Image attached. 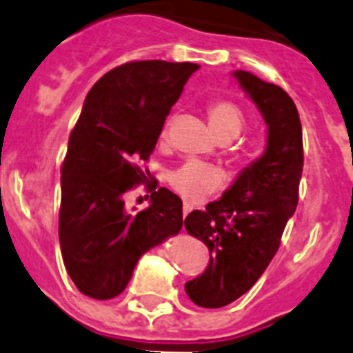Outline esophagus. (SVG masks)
I'll return each instance as SVG.
<instances>
[{
    "label": "esophagus",
    "mask_w": 353,
    "mask_h": 353,
    "mask_svg": "<svg viewBox=\"0 0 353 353\" xmlns=\"http://www.w3.org/2000/svg\"><path fill=\"white\" fill-rule=\"evenodd\" d=\"M192 209H193V207H192V205H190V203H184V205H183V216H184V217H186V216H188V214L192 212Z\"/></svg>",
    "instance_id": "esophagus-1"
}]
</instances>
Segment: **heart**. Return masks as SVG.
I'll return each instance as SVG.
<instances>
[{
	"mask_svg": "<svg viewBox=\"0 0 353 353\" xmlns=\"http://www.w3.org/2000/svg\"><path fill=\"white\" fill-rule=\"evenodd\" d=\"M207 118L212 132L217 139L230 141L240 136L245 127V117L242 110L232 101H217L210 104L207 110ZM167 130H163V136ZM170 186L192 203L202 202L203 199L219 190L223 184L221 172L214 167L202 165V163H184L177 170H174L169 177Z\"/></svg>",
	"mask_w": 353,
	"mask_h": 353,
	"instance_id": "b5f03b06",
	"label": "heart"
}]
</instances>
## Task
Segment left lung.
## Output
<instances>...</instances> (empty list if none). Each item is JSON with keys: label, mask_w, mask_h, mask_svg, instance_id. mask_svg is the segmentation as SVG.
<instances>
[{"label": "left lung", "mask_w": 353, "mask_h": 353, "mask_svg": "<svg viewBox=\"0 0 353 353\" xmlns=\"http://www.w3.org/2000/svg\"><path fill=\"white\" fill-rule=\"evenodd\" d=\"M232 77L265 120L266 148L219 200L184 219L186 232L210 252L205 272L184 285L203 308L230 305L258 282L298 205L303 172L301 121L292 99L249 71L236 69Z\"/></svg>", "instance_id": "obj_1"}]
</instances>
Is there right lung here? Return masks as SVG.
<instances>
[{
  "instance_id": "1",
  "label": "right lung",
  "mask_w": 353,
  "mask_h": 353,
  "mask_svg": "<svg viewBox=\"0 0 353 353\" xmlns=\"http://www.w3.org/2000/svg\"><path fill=\"white\" fill-rule=\"evenodd\" d=\"M193 62H128L87 94L69 136L61 176L59 240L71 281L85 296L111 299L127 288L144 252L183 228V202L167 188L150 207L125 209L123 193L151 177L148 160Z\"/></svg>"
}]
</instances>
